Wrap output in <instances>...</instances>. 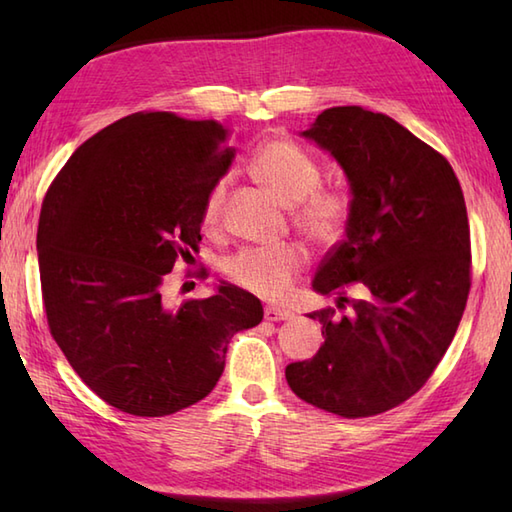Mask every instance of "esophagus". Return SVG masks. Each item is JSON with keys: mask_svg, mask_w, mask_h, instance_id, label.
<instances>
[{"mask_svg": "<svg viewBox=\"0 0 512 512\" xmlns=\"http://www.w3.org/2000/svg\"><path fill=\"white\" fill-rule=\"evenodd\" d=\"M266 321H288L292 319V312L286 308H275V306H266L264 310Z\"/></svg>", "mask_w": 512, "mask_h": 512, "instance_id": "esophagus-1", "label": "esophagus"}]
</instances>
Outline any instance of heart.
<instances>
[{
    "mask_svg": "<svg viewBox=\"0 0 512 512\" xmlns=\"http://www.w3.org/2000/svg\"><path fill=\"white\" fill-rule=\"evenodd\" d=\"M248 169L279 202L292 206V222L314 244L339 242L352 220L350 195L339 189H321V167L299 145L277 138L259 145L248 160ZM226 184L215 182L202 204L200 222L213 228L220 222ZM306 250L288 242L239 250L224 270L235 286L264 299L286 297L292 281L306 266Z\"/></svg>",
    "mask_w": 512,
    "mask_h": 512,
    "instance_id": "obj_1",
    "label": "heart"
}]
</instances>
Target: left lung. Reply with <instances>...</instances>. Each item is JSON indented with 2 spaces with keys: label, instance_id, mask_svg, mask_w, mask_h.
<instances>
[{
  "label": "left lung",
  "instance_id": "obj_1",
  "mask_svg": "<svg viewBox=\"0 0 512 512\" xmlns=\"http://www.w3.org/2000/svg\"><path fill=\"white\" fill-rule=\"evenodd\" d=\"M301 136L343 167L352 220L312 281L336 295L308 314L325 343L286 380L336 416H376L427 383L460 325L471 290L462 187L436 149L358 105L330 107Z\"/></svg>",
  "mask_w": 512,
  "mask_h": 512
}]
</instances>
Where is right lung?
<instances>
[{"mask_svg":"<svg viewBox=\"0 0 512 512\" xmlns=\"http://www.w3.org/2000/svg\"><path fill=\"white\" fill-rule=\"evenodd\" d=\"M228 129L136 112L85 140L43 198L37 250L48 328L107 405L160 418L209 396L262 301L233 284L180 308L162 286L200 244L206 193L235 158Z\"/></svg>","mask_w":512,"mask_h":512,"instance_id":"right-lung-1","label":"right lung"}]
</instances>
